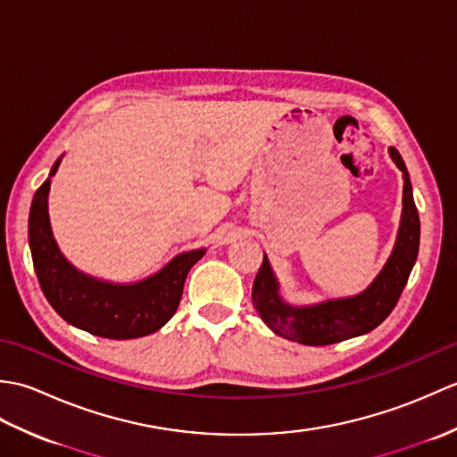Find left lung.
I'll return each mask as SVG.
<instances>
[{
  "mask_svg": "<svg viewBox=\"0 0 457 457\" xmlns=\"http://www.w3.org/2000/svg\"><path fill=\"white\" fill-rule=\"evenodd\" d=\"M389 154L403 172L404 187L399 234L386 263L359 295L298 306L280 296V285L265 255L253 283V304L261 320L275 334L304 345H329L371 332L391 314L419 257L420 218L401 153L391 147Z\"/></svg>",
  "mask_w": 457,
  "mask_h": 457,
  "instance_id": "8db88e82",
  "label": "left lung"
}]
</instances>
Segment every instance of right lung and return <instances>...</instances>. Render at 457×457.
<instances>
[{
	"label": "right lung",
	"instance_id": "add662e5",
	"mask_svg": "<svg viewBox=\"0 0 457 457\" xmlns=\"http://www.w3.org/2000/svg\"><path fill=\"white\" fill-rule=\"evenodd\" d=\"M61 161L62 157L54 161L29 212V247L48 304L68 324L100 337L133 339L157 332L177 312L188 270L206 249L184 251L157 273L135 283H112L82 273L62 255L48 218L51 179Z\"/></svg>",
	"mask_w": 457,
	"mask_h": 457
}]
</instances>
